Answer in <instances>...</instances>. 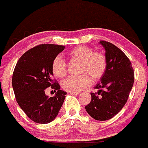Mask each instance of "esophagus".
<instances>
[{
    "label": "esophagus",
    "instance_id": "esophagus-1",
    "mask_svg": "<svg viewBox=\"0 0 148 148\" xmlns=\"http://www.w3.org/2000/svg\"><path fill=\"white\" fill-rule=\"evenodd\" d=\"M70 94L71 95H78L79 92H70Z\"/></svg>",
    "mask_w": 148,
    "mask_h": 148
}]
</instances>
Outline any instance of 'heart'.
Instances as JSON below:
<instances>
[{"mask_svg": "<svg viewBox=\"0 0 148 148\" xmlns=\"http://www.w3.org/2000/svg\"><path fill=\"white\" fill-rule=\"evenodd\" d=\"M71 60L81 61L80 73L83 75H70L63 81L62 87L70 92H80L91 84V78L99 80L104 75L107 69V58L101 52H94L87 46H78L68 53ZM52 72L55 76L64 78L67 73L66 62L61 56H57L52 62Z\"/></svg>", "mask_w": 148, "mask_h": 148, "instance_id": "heart-1", "label": "heart"}]
</instances>
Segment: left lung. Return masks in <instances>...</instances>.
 Returning <instances> with one entry per match:
<instances>
[{"instance_id":"1","label":"left lung","mask_w":148,"mask_h":148,"mask_svg":"<svg viewBox=\"0 0 148 148\" xmlns=\"http://www.w3.org/2000/svg\"><path fill=\"white\" fill-rule=\"evenodd\" d=\"M105 49L107 69L101 82L91 92L92 99L85 107L88 114L98 121L112 119L126 104L134 82V72L129 58L116 46L100 40Z\"/></svg>"}]
</instances>
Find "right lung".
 <instances>
[{"mask_svg": "<svg viewBox=\"0 0 148 148\" xmlns=\"http://www.w3.org/2000/svg\"><path fill=\"white\" fill-rule=\"evenodd\" d=\"M64 46L40 44L27 51L19 58L13 72V90L17 102L31 120L47 124L58 116L66 92L53 78L52 62ZM51 86L56 92L53 97L45 94Z\"/></svg>", "mask_w": 148, "mask_h": 148, "instance_id": "right-lung-1", "label": "right lung"}]
</instances>
